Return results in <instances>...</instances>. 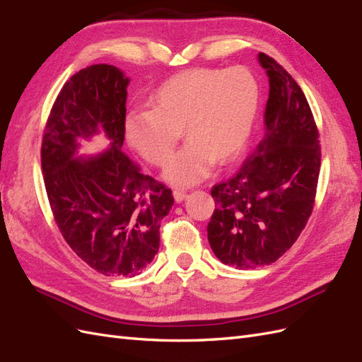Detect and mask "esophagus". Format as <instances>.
<instances>
[{
  "label": "esophagus",
  "mask_w": 362,
  "mask_h": 362,
  "mask_svg": "<svg viewBox=\"0 0 362 362\" xmlns=\"http://www.w3.org/2000/svg\"><path fill=\"white\" fill-rule=\"evenodd\" d=\"M186 197H187V193L184 190H173V198H175L176 202L184 201V199H186Z\"/></svg>",
  "instance_id": "34e87169"
}]
</instances>
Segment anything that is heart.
Listing matches in <instances>:
<instances>
[{
    "mask_svg": "<svg viewBox=\"0 0 362 362\" xmlns=\"http://www.w3.org/2000/svg\"><path fill=\"white\" fill-rule=\"evenodd\" d=\"M152 109L132 110L124 135L147 163L163 167L183 130L188 144L167 164L165 180L192 186L214 163L227 164L243 151L258 107V84L243 67L184 70L151 96Z\"/></svg>",
    "mask_w": 362,
    "mask_h": 362,
    "instance_id": "obj_1",
    "label": "heart"
}]
</instances>
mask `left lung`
<instances>
[{"label":"left lung","mask_w":362,"mask_h":362,"mask_svg":"<svg viewBox=\"0 0 362 362\" xmlns=\"http://www.w3.org/2000/svg\"><path fill=\"white\" fill-rule=\"evenodd\" d=\"M270 90L264 138L230 178L211 189L207 238L236 269L269 266L292 247L312 215L321 167L318 127L301 87L266 54Z\"/></svg>","instance_id":"8db88e82"}]
</instances>
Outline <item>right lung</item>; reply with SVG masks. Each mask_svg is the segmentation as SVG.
Masks as SVG:
<instances>
[{
  "label": "right lung",
  "mask_w": 362,
  "mask_h": 362,
  "mask_svg": "<svg viewBox=\"0 0 362 362\" xmlns=\"http://www.w3.org/2000/svg\"><path fill=\"white\" fill-rule=\"evenodd\" d=\"M129 78L110 64L70 76L52 105L41 143L49 204L61 235L105 276L139 275L160 249V223L172 190L122 151ZM103 129L111 148L75 158L78 137Z\"/></svg>",
  "instance_id": "obj_1"
}]
</instances>
